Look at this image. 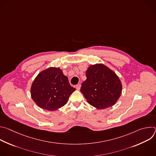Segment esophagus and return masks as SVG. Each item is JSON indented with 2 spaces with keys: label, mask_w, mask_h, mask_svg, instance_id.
<instances>
[{
  "label": "esophagus",
  "mask_w": 156,
  "mask_h": 156,
  "mask_svg": "<svg viewBox=\"0 0 156 156\" xmlns=\"http://www.w3.org/2000/svg\"><path fill=\"white\" fill-rule=\"evenodd\" d=\"M80 87H81V84H78L76 86V89L77 90H80Z\"/></svg>",
  "instance_id": "obj_1"
}]
</instances>
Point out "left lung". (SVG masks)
Returning <instances> with one entry per match:
<instances>
[{"instance_id": "1", "label": "left lung", "mask_w": 156, "mask_h": 156, "mask_svg": "<svg viewBox=\"0 0 156 156\" xmlns=\"http://www.w3.org/2000/svg\"><path fill=\"white\" fill-rule=\"evenodd\" d=\"M86 76L80 91L89 104L98 109H104L117 102L122 84L114 72L104 64L97 63L89 66Z\"/></svg>"}]
</instances>
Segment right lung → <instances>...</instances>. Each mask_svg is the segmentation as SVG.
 <instances>
[{
	"instance_id": "1",
	"label": "right lung",
	"mask_w": 156,
	"mask_h": 156,
	"mask_svg": "<svg viewBox=\"0 0 156 156\" xmlns=\"http://www.w3.org/2000/svg\"><path fill=\"white\" fill-rule=\"evenodd\" d=\"M75 91L60 68L50 67L36 77L31 87V96L40 108L53 111L67 103Z\"/></svg>"
}]
</instances>
